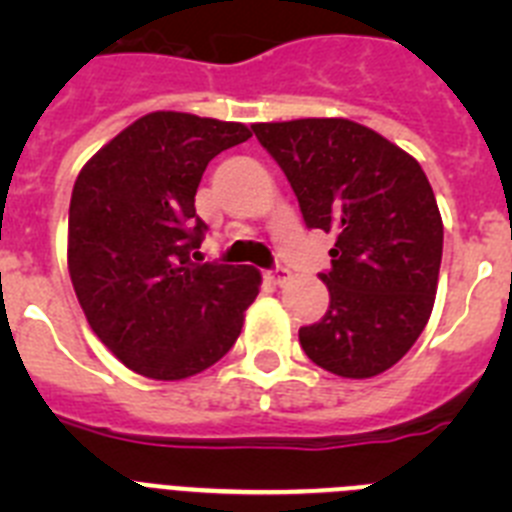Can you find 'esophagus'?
<instances>
[{
	"label": "esophagus",
	"mask_w": 512,
	"mask_h": 512,
	"mask_svg": "<svg viewBox=\"0 0 512 512\" xmlns=\"http://www.w3.org/2000/svg\"><path fill=\"white\" fill-rule=\"evenodd\" d=\"M266 277H269V282L274 284H284L289 279V269H284V266H274Z\"/></svg>",
	"instance_id": "esophagus-1"
}]
</instances>
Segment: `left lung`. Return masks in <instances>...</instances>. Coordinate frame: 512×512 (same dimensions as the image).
I'll use <instances>...</instances> for the list:
<instances>
[{"label":"left lung","instance_id":"left-lung-1","mask_svg":"<svg viewBox=\"0 0 512 512\" xmlns=\"http://www.w3.org/2000/svg\"><path fill=\"white\" fill-rule=\"evenodd\" d=\"M253 133L300 202L307 228L336 235L320 274L330 305L300 343L325 372L369 379L408 354L436 300L443 223L410 153L343 117L256 122Z\"/></svg>","mask_w":512,"mask_h":512}]
</instances>
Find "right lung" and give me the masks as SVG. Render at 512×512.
<instances>
[{"mask_svg":"<svg viewBox=\"0 0 512 512\" xmlns=\"http://www.w3.org/2000/svg\"><path fill=\"white\" fill-rule=\"evenodd\" d=\"M248 138L241 122L151 112L76 176L71 284L99 341L143 377H194L241 336L261 274L194 261L207 230L194 194L212 158Z\"/></svg>","mask_w":512,"mask_h":512,"instance_id":"obj_1","label":"right lung"}]
</instances>
